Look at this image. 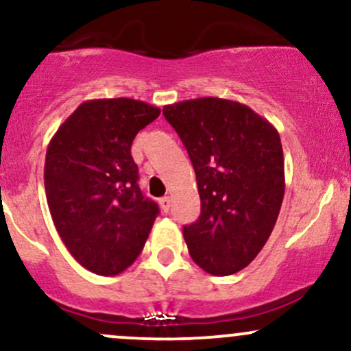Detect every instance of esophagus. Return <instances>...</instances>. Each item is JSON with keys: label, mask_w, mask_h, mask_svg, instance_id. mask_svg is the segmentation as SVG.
I'll return each mask as SVG.
<instances>
[{"label": "esophagus", "mask_w": 351, "mask_h": 351, "mask_svg": "<svg viewBox=\"0 0 351 351\" xmlns=\"http://www.w3.org/2000/svg\"><path fill=\"white\" fill-rule=\"evenodd\" d=\"M160 206L165 213H168L169 208H171V198H169V196H163V198L160 199Z\"/></svg>", "instance_id": "esophagus-1"}]
</instances>
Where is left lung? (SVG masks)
Masks as SVG:
<instances>
[{"label": "left lung", "instance_id": "1", "mask_svg": "<svg viewBox=\"0 0 351 351\" xmlns=\"http://www.w3.org/2000/svg\"><path fill=\"white\" fill-rule=\"evenodd\" d=\"M193 163L202 215L183 228L188 252L217 276L248 267L273 232L285 195L275 126L252 108L196 98L163 108Z\"/></svg>", "mask_w": 351, "mask_h": 351}]
</instances>
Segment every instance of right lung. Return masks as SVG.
<instances>
[{
	"label": "right lung",
	"mask_w": 351,
	"mask_h": 351,
	"mask_svg": "<svg viewBox=\"0 0 351 351\" xmlns=\"http://www.w3.org/2000/svg\"><path fill=\"white\" fill-rule=\"evenodd\" d=\"M160 108L132 98L84 101L46 149L45 190L56 232L73 258L114 276L140 256L160 208L138 186L132 143Z\"/></svg>",
	"instance_id": "1"
}]
</instances>
